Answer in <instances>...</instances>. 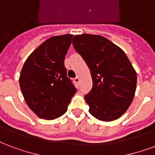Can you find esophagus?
Segmentation results:
<instances>
[{"mask_svg":"<svg viewBox=\"0 0 155 155\" xmlns=\"http://www.w3.org/2000/svg\"><path fill=\"white\" fill-rule=\"evenodd\" d=\"M80 78L79 77H76V78H75V79H74V81H75V83H76V84H78V83L80 82Z\"/></svg>","mask_w":155,"mask_h":155,"instance_id":"esophagus-1","label":"esophagus"}]
</instances>
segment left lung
Here are the masks:
<instances>
[{
	"label": "left lung",
	"mask_w": 155,
	"mask_h": 155,
	"mask_svg": "<svg viewBox=\"0 0 155 155\" xmlns=\"http://www.w3.org/2000/svg\"><path fill=\"white\" fill-rule=\"evenodd\" d=\"M73 47L90 70L93 88L84 96L89 113L105 122L119 119L132 103L137 73L125 53L104 36H74Z\"/></svg>",
	"instance_id": "obj_1"
}]
</instances>
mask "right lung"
Wrapping results in <instances>:
<instances>
[{"instance_id": "add662e5", "label": "right lung", "mask_w": 155, "mask_h": 155, "mask_svg": "<svg viewBox=\"0 0 155 155\" xmlns=\"http://www.w3.org/2000/svg\"><path fill=\"white\" fill-rule=\"evenodd\" d=\"M72 37L66 34L46 40L29 55L20 73L19 85L25 101L44 120L64 114L76 92L64 65Z\"/></svg>"}]
</instances>
